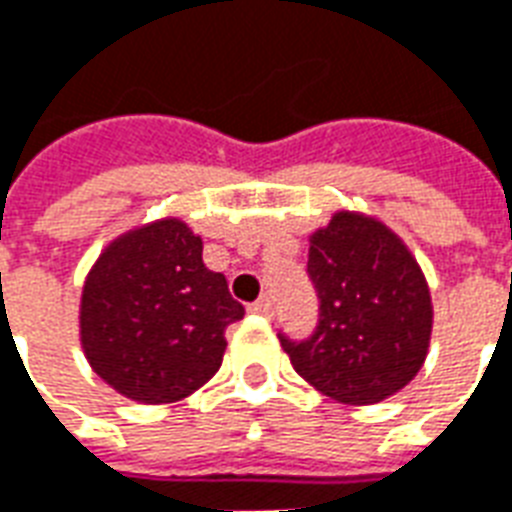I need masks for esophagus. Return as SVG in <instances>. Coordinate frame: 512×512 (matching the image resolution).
I'll list each match as a JSON object with an SVG mask.
<instances>
[{"label": "esophagus", "instance_id": "obj_1", "mask_svg": "<svg viewBox=\"0 0 512 512\" xmlns=\"http://www.w3.org/2000/svg\"><path fill=\"white\" fill-rule=\"evenodd\" d=\"M251 312H253V315H261V318H272V315H275V304H272V301L264 296V299L253 301Z\"/></svg>", "mask_w": 512, "mask_h": 512}]
</instances>
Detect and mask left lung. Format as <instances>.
Returning a JSON list of instances; mask_svg holds the SVG:
<instances>
[{
  "label": "left lung",
  "mask_w": 512,
  "mask_h": 512,
  "mask_svg": "<svg viewBox=\"0 0 512 512\" xmlns=\"http://www.w3.org/2000/svg\"><path fill=\"white\" fill-rule=\"evenodd\" d=\"M307 272L320 299L307 339L280 336L296 374L328 398L368 406L403 390L433 331L430 288L403 240L382 221L339 211L310 235Z\"/></svg>",
  "instance_id": "obj_1"
}]
</instances>
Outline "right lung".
<instances>
[{"instance_id":"right-lung-1","label":"right lung","mask_w":512,"mask_h":512,"mask_svg":"<svg viewBox=\"0 0 512 512\" xmlns=\"http://www.w3.org/2000/svg\"><path fill=\"white\" fill-rule=\"evenodd\" d=\"M245 315L227 277L202 264L181 219L130 229L87 272L79 339L109 387L138 403H176L221 366L224 331Z\"/></svg>"}]
</instances>
